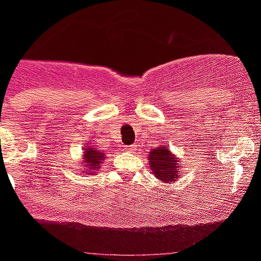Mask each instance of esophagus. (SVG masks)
Listing matches in <instances>:
<instances>
[{
    "label": "esophagus",
    "mask_w": 261,
    "mask_h": 261,
    "mask_svg": "<svg viewBox=\"0 0 261 261\" xmlns=\"http://www.w3.org/2000/svg\"><path fill=\"white\" fill-rule=\"evenodd\" d=\"M125 150L126 151H134V150H136V146L135 145H130V146H126L125 147Z\"/></svg>",
    "instance_id": "obj_1"
}]
</instances>
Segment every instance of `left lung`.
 Masks as SVG:
<instances>
[{"label": "left lung", "mask_w": 261, "mask_h": 261, "mask_svg": "<svg viewBox=\"0 0 261 261\" xmlns=\"http://www.w3.org/2000/svg\"><path fill=\"white\" fill-rule=\"evenodd\" d=\"M149 163L155 177L165 183H173L180 175L178 159L165 145L150 151Z\"/></svg>", "instance_id": "1"}]
</instances>
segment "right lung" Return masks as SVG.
<instances>
[{
    "mask_svg": "<svg viewBox=\"0 0 261 261\" xmlns=\"http://www.w3.org/2000/svg\"><path fill=\"white\" fill-rule=\"evenodd\" d=\"M83 159H84L83 167L86 168V170L83 173L93 175L94 173H97V170H98L99 167H101L102 162H103L105 152H102L101 150L96 149V147L88 146L84 149Z\"/></svg>",
    "mask_w": 261,
    "mask_h": 261,
    "instance_id": "obj_1",
    "label": "right lung"
}]
</instances>
